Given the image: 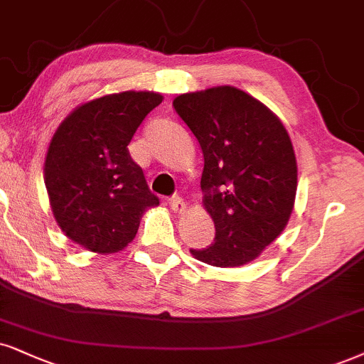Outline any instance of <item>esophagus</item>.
Listing matches in <instances>:
<instances>
[{
	"label": "esophagus",
	"instance_id": "obj_1",
	"mask_svg": "<svg viewBox=\"0 0 364 364\" xmlns=\"http://www.w3.org/2000/svg\"><path fill=\"white\" fill-rule=\"evenodd\" d=\"M168 205L170 209L175 210V213H182L183 209H186V203H183V199L181 196H172L168 200Z\"/></svg>",
	"mask_w": 364,
	"mask_h": 364
}]
</instances>
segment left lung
Returning <instances> with one entry per match:
<instances>
[{"instance_id":"8db88e82","label":"left lung","mask_w":364,"mask_h":364,"mask_svg":"<svg viewBox=\"0 0 364 364\" xmlns=\"http://www.w3.org/2000/svg\"><path fill=\"white\" fill-rule=\"evenodd\" d=\"M204 155L200 189L216 237L191 253L213 267L253 262L284 231L297 191V160L282 121L231 86L173 100Z\"/></svg>"}]
</instances>
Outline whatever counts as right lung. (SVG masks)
<instances>
[{
    "label": "right lung",
    "mask_w": 364,
    "mask_h": 364,
    "mask_svg": "<svg viewBox=\"0 0 364 364\" xmlns=\"http://www.w3.org/2000/svg\"><path fill=\"white\" fill-rule=\"evenodd\" d=\"M164 97L127 91L79 106L53 134L45 186L60 230L96 253H116L133 241L145 209L159 205L128 145Z\"/></svg>",
    "instance_id": "right-lung-1"
}]
</instances>
